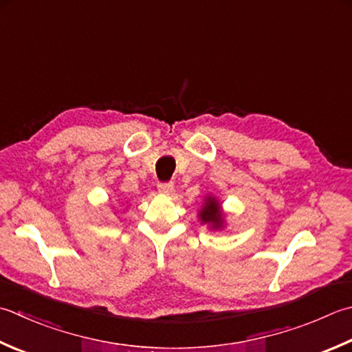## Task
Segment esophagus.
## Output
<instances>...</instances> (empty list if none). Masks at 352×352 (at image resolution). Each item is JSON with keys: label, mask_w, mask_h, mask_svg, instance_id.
I'll return each instance as SVG.
<instances>
[{"label": "esophagus", "mask_w": 352, "mask_h": 352, "mask_svg": "<svg viewBox=\"0 0 352 352\" xmlns=\"http://www.w3.org/2000/svg\"><path fill=\"white\" fill-rule=\"evenodd\" d=\"M158 192H160V194H163V195H169L170 192H172V189H174V184H172L170 182L169 183H158Z\"/></svg>", "instance_id": "34e87169"}]
</instances>
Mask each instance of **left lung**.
Wrapping results in <instances>:
<instances>
[{
    "label": "left lung",
    "instance_id": "8db88e82",
    "mask_svg": "<svg viewBox=\"0 0 352 352\" xmlns=\"http://www.w3.org/2000/svg\"><path fill=\"white\" fill-rule=\"evenodd\" d=\"M198 218L201 224H208L213 230L223 229L224 213L221 210V204L218 203V199L215 197H206L203 208L198 213Z\"/></svg>",
    "mask_w": 352,
    "mask_h": 352
}]
</instances>
